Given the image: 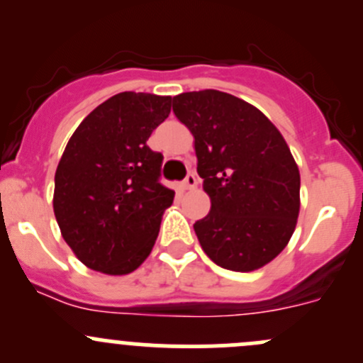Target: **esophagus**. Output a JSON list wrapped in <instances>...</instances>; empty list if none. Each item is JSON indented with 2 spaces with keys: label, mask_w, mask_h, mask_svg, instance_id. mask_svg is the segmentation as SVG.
I'll use <instances>...</instances> for the list:
<instances>
[{
  "label": "esophagus",
  "mask_w": 363,
  "mask_h": 363,
  "mask_svg": "<svg viewBox=\"0 0 363 363\" xmlns=\"http://www.w3.org/2000/svg\"><path fill=\"white\" fill-rule=\"evenodd\" d=\"M196 184H199V181H196V175L195 174H188V175H186L184 182H182V188H184V189H195Z\"/></svg>",
  "instance_id": "34e87169"
}]
</instances>
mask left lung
<instances>
[{
    "label": "left lung",
    "instance_id": "left-lung-1",
    "mask_svg": "<svg viewBox=\"0 0 363 363\" xmlns=\"http://www.w3.org/2000/svg\"><path fill=\"white\" fill-rule=\"evenodd\" d=\"M174 113L195 137L211 196L208 214L193 225L205 255L235 272L272 262L300 211L298 167L283 135L258 108L216 89L177 94Z\"/></svg>",
    "mask_w": 363,
    "mask_h": 363
}]
</instances>
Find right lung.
<instances>
[{"instance_id": "add662e5", "label": "right lung", "mask_w": 363, "mask_h": 363, "mask_svg": "<svg viewBox=\"0 0 363 363\" xmlns=\"http://www.w3.org/2000/svg\"><path fill=\"white\" fill-rule=\"evenodd\" d=\"M170 96L119 93L72 135L54 177V214L77 258L98 272L130 274L151 252L174 202L160 182L161 152L147 145Z\"/></svg>"}]
</instances>
